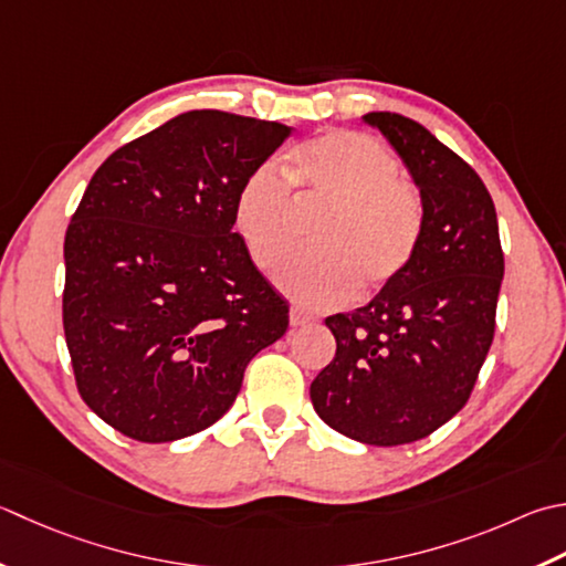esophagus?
<instances>
[{"instance_id":"esophagus-1","label":"esophagus","mask_w":566,"mask_h":566,"mask_svg":"<svg viewBox=\"0 0 566 566\" xmlns=\"http://www.w3.org/2000/svg\"><path fill=\"white\" fill-rule=\"evenodd\" d=\"M312 316H308L306 312H302V308H292L290 312V324L292 326H306V324H312Z\"/></svg>"}]
</instances>
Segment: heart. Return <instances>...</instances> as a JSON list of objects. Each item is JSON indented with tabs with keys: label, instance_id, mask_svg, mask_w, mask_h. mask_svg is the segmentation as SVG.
Listing matches in <instances>:
<instances>
[{
	"label": "heart",
	"instance_id": "obj_1",
	"mask_svg": "<svg viewBox=\"0 0 566 566\" xmlns=\"http://www.w3.org/2000/svg\"><path fill=\"white\" fill-rule=\"evenodd\" d=\"M395 154L363 132H326L298 147L286 179L252 171L232 201V226L254 268L274 270L298 242V210L326 213L312 245L276 272L298 306L328 308L390 290L412 268L424 235V203Z\"/></svg>",
	"mask_w": 566,
	"mask_h": 566
}]
</instances>
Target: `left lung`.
<instances>
[{
    "mask_svg": "<svg viewBox=\"0 0 566 566\" xmlns=\"http://www.w3.org/2000/svg\"><path fill=\"white\" fill-rule=\"evenodd\" d=\"M419 186L412 268L356 312L326 318L336 356L312 382L324 422L363 444L424 439L469 402L495 334L503 248L489 188L419 122L370 113Z\"/></svg>",
    "mask_w": 566,
    "mask_h": 566,
    "instance_id": "left-lung-1",
    "label": "left lung"
}]
</instances>
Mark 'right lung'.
<instances>
[{
	"label": "right lung",
	"mask_w": 566,
	"mask_h": 566,
	"mask_svg": "<svg viewBox=\"0 0 566 566\" xmlns=\"http://www.w3.org/2000/svg\"><path fill=\"white\" fill-rule=\"evenodd\" d=\"M280 122L191 109L109 154L65 230L63 331L83 402L144 444L191 437L235 402L290 306L232 230L240 184Z\"/></svg>",
	"instance_id": "1"
}]
</instances>
